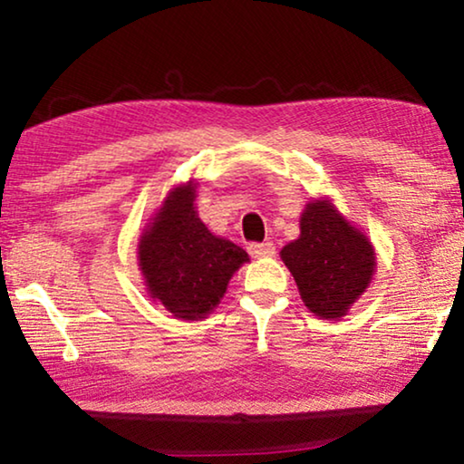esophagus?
I'll return each mask as SVG.
<instances>
[{
	"label": "esophagus",
	"instance_id": "esophagus-1",
	"mask_svg": "<svg viewBox=\"0 0 464 464\" xmlns=\"http://www.w3.org/2000/svg\"><path fill=\"white\" fill-rule=\"evenodd\" d=\"M249 256L251 257H272L274 254H276V246H274L272 241H264V243H251V246L247 247Z\"/></svg>",
	"mask_w": 464,
	"mask_h": 464
}]
</instances>
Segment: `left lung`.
I'll return each instance as SVG.
<instances>
[{
	"mask_svg": "<svg viewBox=\"0 0 464 464\" xmlns=\"http://www.w3.org/2000/svg\"><path fill=\"white\" fill-rule=\"evenodd\" d=\"M298 293L321 319L343 317L371 285L374 249L325 198L311 200L301 215V235L280 251Z\"/></svg>",
	"mask_w": 464,
	"mask_h": 464,
	"instance_id": "8db88e82",
	"label": "left lung"
}]
</instances>
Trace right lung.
I'll list each match as a JSON object with an SVG mask.
<instances>
[{"label": "right lung", "mask_w": 464, "mask_h": 464, "mask_svg": "<svg viewBox=\"0 0 464 464\" xmlns=\"http://www.w3.org/2000/svg\"><path fill=\"white\" fill-rule=\"evenodd\" d=\"M192 182L171 188L139 241V268L145 286L178 319L208 315L243 264L246 249L208 231L194 207Z\"/></svg>", "instance_id": "1"}]
</instances>
